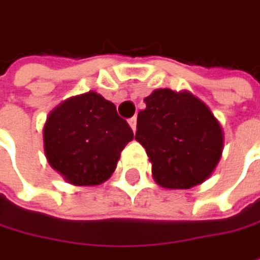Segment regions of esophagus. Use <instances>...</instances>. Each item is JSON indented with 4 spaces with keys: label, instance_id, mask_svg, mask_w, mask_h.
Returning a JSON list of instances; mask_svg holds the SVG:
<instances>
[{
    "label": "esophagus",
    "instance_id": "obj_1",
    "mask_svg": "<svg viewBox=\"0 0 260 260\" xmlns=\"http://www.w3.org/2000/svg\"><path fill=\"white\" fill-rule=\"evenodd\" d=\"M136 121H138V118H136V116H133V118H130V119H128V124H130V127L133 128V132L136 130Z\"/></svg>",
    "mask_w": 260,
    "mask_h": 260
}]
</instances>
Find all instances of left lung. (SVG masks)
<instances>
[{"label":"left lung","mask_w":260,"mask_h":260,"mask_svg":"<svg viewBox=\"0 0 260 260\" xmlns=\"http://www.w3.org/2000/svg\"><path fill=\"white\" fill-rule=\"evenodd\" d=\"M144 101L135 138L153 164L154 180L170 189L204 182L222 153V130L213 113L189 92L157 89Z\"/></svg>","instance_id":"obj_1"}]
</instances>
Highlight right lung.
Masks as SVG:
<instances>
[{
  "instance_id": "add662e5",
  "label": "right lung",
  "mask_w": 260,
  "mask_h": 260,
  "mask_svg": "<svg viewBox=\"0 0 260 260\" xmlns=\"http://www.w3.org/2000/svg\"><path fill=\"white\" fill-rule=\"evenodd\" d=\"M132 139L133 130L118 115L115 104L95 92L62 103L44 127L50 165L77 186L107 180Z\"/></svg>"
}]
</instances>
